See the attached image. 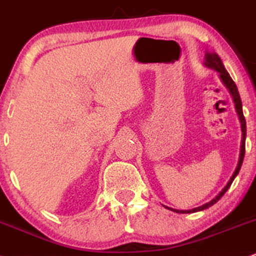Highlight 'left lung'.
<instances>
[{"label": "left lung", "mask_w": 256, "mask_h": 256, "mask_svg": "<svg viewBox=\"0 0 256 256\" xmlns=\"http://www.w3.org/2000/svg\"><path fill=\"white\" fill-rule=\"evenodd\" d=\"M206 66H208V67H211L213 69H216V70L218 72L219 75H220V79L222 81L224 82V85L229 88V91L231 94H232V98H234V102H235V106H236V110H237V114H238V117H240V121H241V126H242V145H241V154H240V160H238V165H237L235 172H234V175L231 176L230 181L228 182V184L225 186L223 190L219 193L217 196L214 198L212 201H210V202L205 204V205L200 206V207H196V208H193V210H189V211H178V210H172L170 208V207H166V208L169 210H172L174 212H177V213H194V212H198V211H202V210H206L208 208V207H211L212 205H214L217 201L220 199L223 195L226 193L228 189L230 188L231 183H232L234 180H235V177L237 176V174L240 172V169H241L242 166V163H243V158H244V152H246V132H247V129H246V118L244 116H243V111H242V102H241V98H240V94H238V90H237V86L236 84L234 82V80L231 79V76L229 75V73L226 72V69L224 68V64L223 62H222L220 57H219L217 54L216 52H210L206 55Z\"/></svg>", "instance_id": "left-lung-1"}]
</instances>
